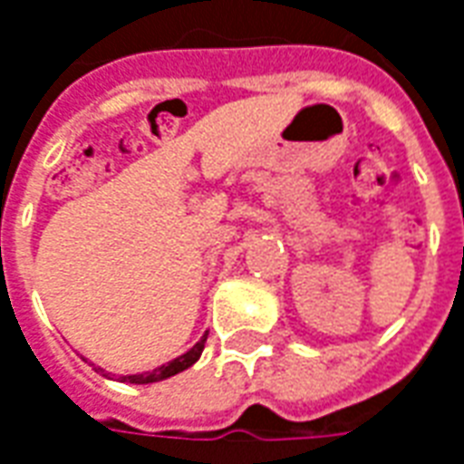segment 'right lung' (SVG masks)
Segmentation results:
<instances>
[{
	"label": "right lung",
	"instance_id": "obj_1",
	"mask_svg": "<svg viewBox=\"0 0 464 464\" xmlns=\"http://www.w3.org/2000/svg\"><path fill=\"white\" fill-rule=\"evenodd\" d=\"M206 339H208V334H203V339H200L198 344L193 346V349H188L186 354L176 356L173 362H168V364L153 369V372H142V374H125V377H118V379L120 382H130V384H153V382H163V379L173 377V374H178V372H183V369L193 367V364L198 362V356L203 354Z\"/></svg>",
	"mask_w": 464,
	"mask_h": 464
}]
</instances>
